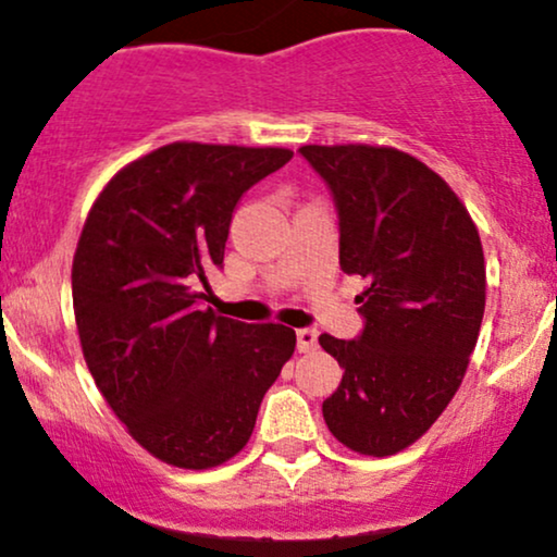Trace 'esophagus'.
<instances>
[{
    "label": "esophagus",
    "instance_id": "obj_1",
    "mask_svg": "<svg viewBox=\"0 0 557 557\" xmlns=\"http://www.w3.org/2000/svg\"><path fill=\"white\" fill-rule=\"evenodd\" d=\"M317 330L311 327H304V330H296V343H298V350L300 354H309V350L317 348Z\"/></svg>",
    "mask_w": 557,
    "mask_h": 557
}]
</instances>
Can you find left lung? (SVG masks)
Returning a JSON list of instances; mask_svg holds the SVG:
<instances>
[{"label":"left lung","mask_w":557,"mask_h":557,"mask_svg":"<svg viewBox=\"0 0 557 557\" xmlns=\"http://www.w3.org/2000/svg\"><path fill=\"white\" fill-rule=\"evenodd\" d=\"M298 154L335 201L343 272L367 280L359 335L319 337L345 369L324 421L350 450L393 456L461 387L484 317L482 240L450 185L411 154L361 144Z\"/></svg>","instance_id":"1"}]
</instances>
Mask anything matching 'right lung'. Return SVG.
<instances>
[{
	"label": "right lung",
	"instance_id": "1",
	"mask_svg": "<svg viewBox=\"0 0 557 557\" xmlns=\"http://www.w3.org/2000/svg\"><path fill=\"white\" fill-rule=\"evenodd\" d=\"M287 149L170 144L107 183L73 259L88 372L138 445L181 469L225 463L251 437L267 389L296 348L283 324L201 311L240 196Z\"/></svg>",
	"mask_w": 557,
	"mask_h": 557
}]
</instances>
